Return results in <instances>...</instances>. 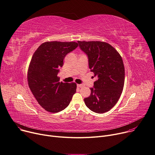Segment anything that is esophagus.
I'll return each instance as SVG.
<instances>
[{"label": "esophagus", "mask_w": 155, "mask_h": 155, "mask_svg": "<svg viewBox=\"0 0 155 155\" xmlns=\"http://www.w3.org/2000/svg\"><path fill=\"white\" fill-rule=\"evenodd\" d=\"M83 86L82 84H77V87H82Z\"/></svg>", "instance_id": "esophagus-1"}]
</instances>
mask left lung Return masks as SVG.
<instances>
[{
	"instance_id": "left-lung-1",
	"label": "left lung",
	"mask_w": 155,
	"mask_h": 155,
	"mask_svg": "<svg viewBox=\"0 0 155 155\" xmlns=\"http://www.w3.org/2000/svg\"><path fill=\"white\" fill-rule=\"evenodd\" d=\"M89 59V66L94 76L91 94L84 98L91 111L104 113L110 110L121 96L124 84L125 71L122 57L110 44L101 41H78Z\"/></svg>"
}]
</instances>
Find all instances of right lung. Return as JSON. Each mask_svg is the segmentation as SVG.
Listing matches in <instances>:
<instances>
[{"label":"right lung","mask_w":155,"mask_h":155,"mask_svg":"<svg viewBox=\"0 0 155 155\" xmlns=\"http://www.w3.org/2000/svg\"><path fill=\"white\" fill-rule=\"evenodd\" d=\"M78 46L75 42H45L32 57L28 71L29 87L39 104L48 112L65 109L76 93V83L60 82L57 75L65 56Z\"/></svg>","instance_id":"obj_1"}]
</instances>
